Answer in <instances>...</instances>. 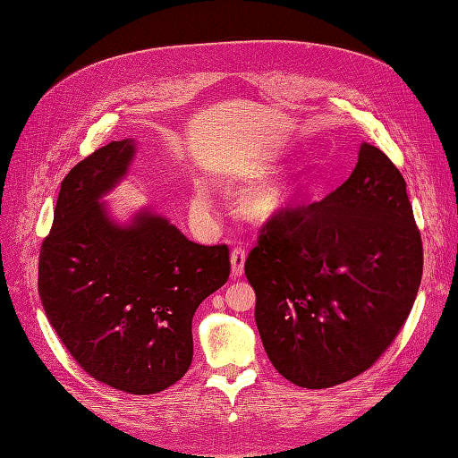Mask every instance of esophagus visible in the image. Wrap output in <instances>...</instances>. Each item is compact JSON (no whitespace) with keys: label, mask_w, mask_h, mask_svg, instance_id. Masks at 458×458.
Listing matches in <instances>:
<instances>
[{"label":"esophagus","mask_w":458,"mask_h":458,"mask_svg":"<svg viewBox=\"0 0 458 458\" xmlns=\"http://www.w3.org/2000/svg\"><path fill=\"white\" fill-rule=\"evenodd\" d=\"M244 261H246V250L241 246L233 248L231 252V275L234 276V279H239V276H242L244 273Z\"/></svg>","instance_id":"esophagus-1"}]
</instances>
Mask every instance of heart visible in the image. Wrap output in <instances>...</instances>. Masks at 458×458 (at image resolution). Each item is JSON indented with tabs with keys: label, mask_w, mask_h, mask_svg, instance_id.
<instances>
[{
	"label": "heart",
	"mask_w": 458,
	"mask_h": 458,
	"mask_svg": "<svg viewBox=\"0 0 458 458\" xmlns=\"http://www.w3.org/2000/svg\"><path fill=\"white\" fill-rule=\"evenodd\" d=\"M301 183L296 177H279L256 187L244 200V210L252 217L269 219L286 212L300 197ZM200 200L204 195L200 192Z\"/></svg>",
	"instance_id": "obj_1"
}]
</instances>
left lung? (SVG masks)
Instances as JSON below:
<instances>
[{"label":"left lung","instance_id":"1","mask_svg":"<svg viewBox=\"0 0 458 458\" xmlns=\"http://www.w3.org/2000/svg\"><path fill=\"white\" fill-rule=\"evenodd\" d=\"M244 273L263 348L286 380L323 390L359 377L390 348L422 279L403 175L361 143L336 191L261 227Z\"/></svg>","mask_w":458,"mask_h":458}]
</instances>
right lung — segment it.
Instances as JSON below:
<instances>
[{"mask_svg": "<svg viewBox=\"0 0 458 458\" xmlns=\"http://www.w3.org/2000/svg\"><path fill=\"white\" fill-rule=\"evenodd\" d=\"M133 140L113 141L63 179L41 242L38 290L51 327L89 377L148 395L192 361V315L229 279L225 244L189 241L141 210L120 225L99 202L128 174Z\"/></svg>", "mask_w": 458, "mask_h": 458, "instance_id": "obj_1", "label": "right lung"}]
</instances>
